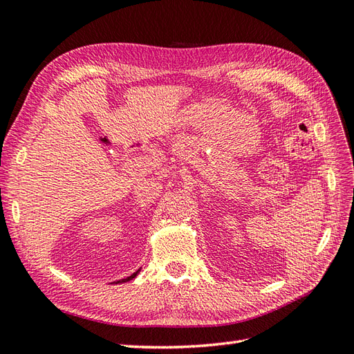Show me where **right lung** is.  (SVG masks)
<instances>
[{"mask_svg":"<svg viewBox=\"0 0 354 354\" xmlns=\"http://www.w3.org/2000/svg\"><path fill=\"white\" fill-rule=\"evenodd\" d=\"M139 274V270L138 272H134V274L133 275H130V277H127V278H124V279H121V281H118V283H125V281H130V279H133L136 275H138Z\"/></svg>","mask_w":354,"mask_h":354,"instance_id":"1","label":"right lung"}]
</instances>
